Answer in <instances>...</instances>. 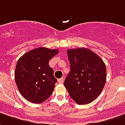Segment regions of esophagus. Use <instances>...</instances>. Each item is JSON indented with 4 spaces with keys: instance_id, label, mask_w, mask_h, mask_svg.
<instances>
[{
    "instance_id": "obj_1",
    "label": "esophagus",
    "mask_w": 125,
    "mask_h": 125,
    "mask_svg": "<svg viewBox=\"0 0 125 125\" xmlns=\"http://www.w3.org/2000/svg\"><path fill=\"white\" fill-rule=\"evenodd\" d=\"M63 78H60V79H58L59 83H63Z\"/></svg>"
}]
</instances>
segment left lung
Masks as SVG:
<instances>
[{"instance_id": "1", "label": "left lung", "mask_w": 125, "mask_h": 125, "mask_svg": "<svg viewBox=\"0 0 125 125\" xmlns=\"http://www.w3.org/2000/svg\"><path fill=\"white\" fill-rule=\"evenodd\" d=\"M70 72L64 86L79 105L90 103L100 95L106 83L107 70L102 59L85 48L67 51Z\"/></svg>"}]
</instances>
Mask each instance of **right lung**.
<instances>
[{
	"label": "right lung",
	"instance_id": "obj_1",
	"mask_svg": "<svg viewBox=\"0 0 125 125\" xmlns=\"http://www.w3.org/2000/svg\"><path fill=\"white\" fill-rule=\"evenodd\" d=\"M58 50L40 47L21 56L16 66L14 77L21 95L28 101L41 103L53 92L57 82L49 61Z\"/></svg>",
	"mask_w": 125,
	"mask_h": 125
}]
</instances>
